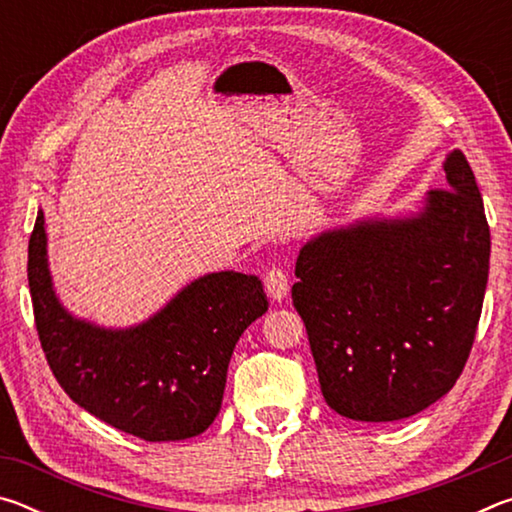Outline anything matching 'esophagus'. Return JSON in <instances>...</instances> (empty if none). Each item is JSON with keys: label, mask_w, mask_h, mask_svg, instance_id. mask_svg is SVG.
<instances>
[{"label": "esophagus", "mask_w": 512, "mask_h": 512, "mask_svg": "<svg viewBox=\"0 0 512 512\" xmlns=\"http://www.w3.org/2000/svg\"><path fill=\"white\" fill-rule=\"evenodd\" d=\"M264 287H266L268 296H271L275 302H280L287 298V293H289V277L282 271V268L273 266V268H268L264 275Z\"/></svg>", "instance_id": "1"}]
</instances>
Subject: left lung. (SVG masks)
I'll return each instance as SVG.
<instances>
[{
	"label": "left lung",
	"mask_w": 512,
	"mask_h": 512,
	"mask_svg": "<svg viewBox=\"0 0 512 512\" xmlns=\"http://www.w3.org/2000/svg\"><path fill=\"white\" fill-rule=\"evenodd\" d=\"M418 214L361 219L300 248L291 298L320 391L336 413L393 422L452 391L470 357L490 268V228L470 162Z\"/></svg>",
	"instance_id": "left-lung-1"
}]
</instances>
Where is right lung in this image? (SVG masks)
Here are the masks:
<instances>
[{
	"label": "right lung",
	"instance_id": "obj_1",
	"mask_svg": "<svg viewBox=\"0 0 512 512\" xmlns=\"http://www.w3.org/2000/svg\"><path fill=\"white\" fill-rule=\"evenodd\" d=\"M27 273L40 345L63 391L110 427L149 443L194 438L210 427L221 411L232 350L268 309L257 275L221 271L187 284L135 327L74 318L51 282L42 210Z\"/></svg>",
	"mask_w": 512,
	"mask_h": 512
}]
</instances>
